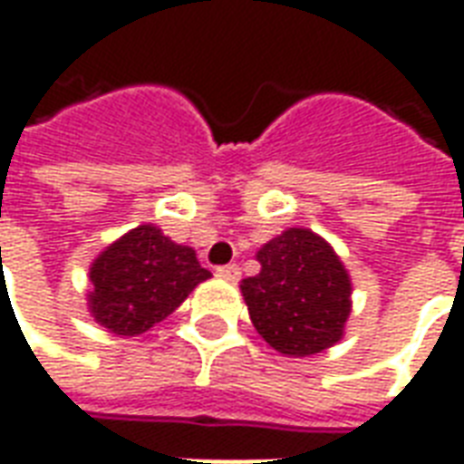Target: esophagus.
I'll return each instance as SVG.
<instances>
[{
  "label": "esophagus",
  "instance_id": "1",
  "mask_svg": "<svg viewBox=\"0 0 464 464\" xmlns=\"http://www.w3.org/2000/svg\"><path fill=\"white\" fill-rule=\"evenodd\" d=\"M216 276H218V278H223V281H238V278H241V268H238V266H236V263H228V266H218V268H216Z\"/></svg>",
  "mask_w": 464,
  "mask_h": 464
}]
</instances>
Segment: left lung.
<instances>
[{
    "label": "left lung",
    "instance_id": "obj_1",
    "mask_svg": "<svg viewBox=\"0 0 464 464\" xmlns=\"http://www.w3.org/2000/svg\"><path fill=\"white\" fill-rule=\"evenodd\" d=\"M261 273L241 281L253 328L288 358L323 353L343 338L350 276L333 246L311 228H288L256 253Z\"/></svg>",
    "mask_w": 464,
    "mask_h": 464
}]
</instances>
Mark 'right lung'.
<instances>
[{
    "instance_id": "add662e5",
    "label": "right lung",
    "mask_w": 464,
    "mask_h": 464,
    "mask_svg": "<svg viewBox=\"0 0 464 464\" xmlns=\"http://www.w3.org/2000/svg\"><path fill=\"white\" fill-rule=\"evenodd\" d=\"M211 278L196 251L143 223L106 246L89 268V311L114 335H141L169 318L188 293Z\"/></svg>"
}]
</instances>
